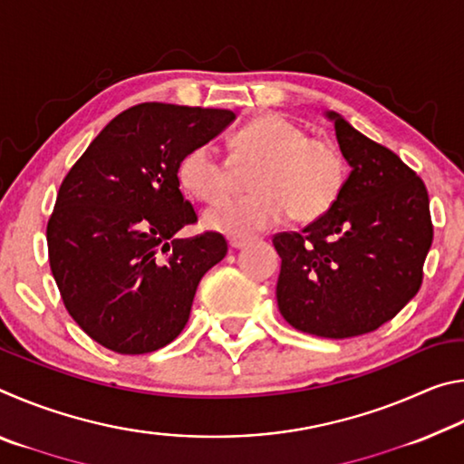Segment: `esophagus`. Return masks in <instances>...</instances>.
I'll return each instance as SVG.
<instances>
[{
	"instance_id": "1",
	"label": "esophagus",
	"mask_w": 464,
	"mask_h": 464,
	"mask_svg": "<svg viewBox=\"0 0 464 464\" xmlns=\"http://www.w3.org/2000/svg\"><path fill=\"white\" fill-rule=\"evenodd\" d=\"M249 243V239H246V237H231L229 239V247L231 249H241V247H246Z\"/></svg>"
}]
</instances>
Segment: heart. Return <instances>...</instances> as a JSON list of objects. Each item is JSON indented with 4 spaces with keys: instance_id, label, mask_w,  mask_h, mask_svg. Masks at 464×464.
<instances>
[{
    "instance_id": "b5f03b06",
    "label": "heart",
    "mask_w": 464,
    "mask_h": 464,
    "mask_svg": "<svg viewBox=\"0 0 464 464\" xmlns=\"http://www.w3.org/2000/svg\"><path fill=\"white\" fill-rule=\"evenodd\" d=\"M257 166L254 194L218 202L204 213L208 229L247 237L280 223L288 213L298 223L324 217L340 198L345 184V161L327 139L280 114L257 116L233 137V155L225 157L213 140L192 147L179 161V182L202 200L229 194L237 168Z\"/></svg>"
}]
</instances>
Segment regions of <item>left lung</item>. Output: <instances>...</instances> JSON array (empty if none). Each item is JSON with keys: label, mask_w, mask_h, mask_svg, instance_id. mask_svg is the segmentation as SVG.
<instances>
[{"label": "left lung", "mask_w": 464, "mask_h": 464, "mask_svg": "<svg viewBox=\"0 0 464 464\" xmlns=\"http://www.w3.org/2000/svg\"><path fill=\"white\" fill-rule=\"evenodd\" d=\"M324 116L352 171L324 217L272 239L276 298L298 332L343 340L379 329L418 295L434 229L418 174L342 114Z\"/></svg>", "instance_id": "1"}]
</instances>
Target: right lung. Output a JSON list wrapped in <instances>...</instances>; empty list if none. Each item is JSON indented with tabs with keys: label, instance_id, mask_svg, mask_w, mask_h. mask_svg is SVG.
Returning a JSON list of instances; mask_svg holds the SVG:
<instances>
[{
	"label": "right lung",
	"instance_id": "obj_1",
	"mask_svg": "<svg viewBox=\"0 0 464 464\" xmlns=\"http://www.w3.org/2000/svg\"><path fill=\"white\" fill-rule=\"evenodd\" d=\"M235 121L231 110L132 106L110 121L63 179L46 227L69 315L119 354L174 342L202 280L227 256L218 233L179 239L196 223L179 161Z\"/></svg>",
	"mask_w": 464,
	"mask_h": 464
}]
</instances>
